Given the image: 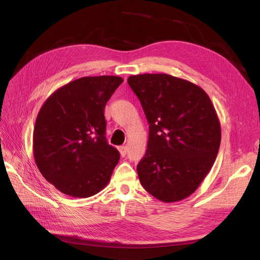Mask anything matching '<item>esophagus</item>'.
Instances as JSON below:
<instances>
[{
    "instance_id": "1",
    "label": "esophagus",
    "mask_w": 260,
    "mask_h": 260,
    "mask_svg": "<svg viewBox=\"0 0 260 260\" xmlns=\"http://www.w3.org/2000/svg\"><path fill=\"white\" fill-rule=\"evenodd\" d=\"M118 149H119V153H120L121 157H124L125 154H127V147L125 146H119L118 147Z\"/></svg>"
}]
</instances>
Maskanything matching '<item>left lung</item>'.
Here are the masks:
<instances>
[{
  "mask_svg": "<svg viewBox=\"0 0 260 260\" xmlns=\"http://www.w3.org/2000/svg\"><path fill=\"white\" fill-rule=\"evenodd\" d=\"M128 83L149 124L140 182L161 202L184 200L216 160L221 129L215 107L199 85L167 74L130 76Z\"/></svg>",
  "mask_w": 260,
  "mask_h": 260,
  "instance_id": "obj_1",
  "label": "left lung"
}]
</instances>
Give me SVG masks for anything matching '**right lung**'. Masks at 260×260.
I'll use <instances>...</instances> for the list:
<instances>
[{
  "instance_id": "obj_1",
  "label": "right lung",
  "mask_w": 260,
  "mask_h": 260,
  "mask_svg": "<svg viewBox=\"0 0 260 260\" xmlns=\"http://www.w3.org/2000/svg\"><path fill=\"white\" fill-rule=\"evenodd\" d=\"M123 82L117 76L83 77L45 101L34 132V155L42 176L61 193L90 198L107 185L120 155L109 145L104 109Z\"/></svg>"
}]
</instances>
